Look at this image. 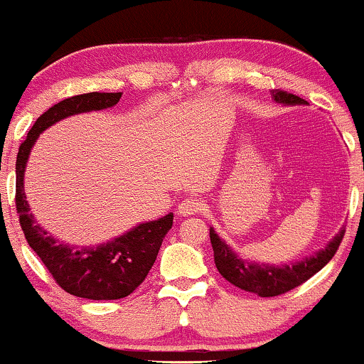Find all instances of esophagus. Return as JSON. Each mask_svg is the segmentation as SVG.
Here are the masks:
<instances>
[{
  "mask_svg": "<svg viewBox=\"0 0 364 364\" xmlns=\"http://www.w3.org/2000/svg\"><path fill=\"white\" fill-rule=\"evenodd\" d=\"M203 210H205V203L200 200V198H186V200H183L178 206V213L183 216L201 213Z\"/></svg>",
  "mask_w": 364,
  "mask_h": 364,
  "instance_id": "1",
  "label": "esophagus"
}]
</instances>
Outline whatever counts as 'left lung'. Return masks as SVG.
Listing matches in <instances>:
<instances>
[{"label": "left lung", "mask_w": 364, "mask_h": 364, "mask_svg": "<svg viewBox=\"0 0 364 364\" xmlns=\"http://www.w3.org/2000/svg\"><path fill=\"white\" fill-rule=\"evenodd\" d=\"M272 99L279 104H306L304 99L297 97V95L289 94L284 90H274ZM344 232L336 235L329 245L324 250L317 252L316 255L307 257V259L297 262L294 265H264V264H250V262L238 259L233 254L232 248L225 243L222 238L215 233L213 228H210V240L213 247L215 254V265L218 272L228 280L230 284L237 285L238 289H243L247 292H254L260 297H275L280 294H285L292 289L299 287L309 280L312 275L319 272L328 262L333 259L339 245H341Z\"/></svg>", "instance_id": "obj_1"}]
</instances>
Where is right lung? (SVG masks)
Instances as JSON below:
<instances>
[{"label":"right lung","instance_id":"right-lung-1","mask_svg":"<svg viewBox=\"0 0 364 364\" xmlns=\"http://www.w3.org/2000/svg\"><path fill=\"white\" fill-rule=\"evenodd\" d=\"M122 92H90L73 95L55 104L36 119L16 156V213L26 242L40 257L63 291L92 301H114L127 297L144 282L163 243L173 227V213L154 222L141 223L122 237L97 247H72L60 243L35 222L26 203L23 176L30 151L40 132L73 114L112 107Z\"/></svg>","mask_w":364,"mask_h":364}]
</instances>
